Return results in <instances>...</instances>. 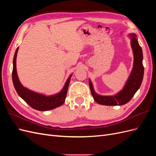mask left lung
<instances>
[{"label": "left lung", "mask_w": 156, "mask_h": 156, "mask_svg": "<svg viewBox=\"0 0 156 156\" xmlns=\"http://www.w3.org/2000/svg\"><path fill=\"white\" fill-rule=\"evenodd\" d=\"M129 36L131 40V46L133 50L134 61L131 72L123 89L114 96L99 95L94 91L91 80L89 79L88 83L91 94L94 100L99 104L108 106L124 105L131 100L141 85L144 76L143 51L139 44L136 35L132 33Z\"/></svg>", "instance_id": "1"}]
</instances>
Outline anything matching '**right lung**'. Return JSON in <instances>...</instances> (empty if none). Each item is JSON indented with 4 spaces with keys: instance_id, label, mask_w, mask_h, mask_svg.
Here are the masks:
<instances>
[{
    "instance_id": "obj_1",
    "label": "right lung",
    "mask_w": 156,
    "mask_h": 156,
    "mask_svg": "<svg viewBox=\"0 0 156 156\" xmlns=\"http://www.w3.org/2000/svg\"><path fill=\"white\" fill-rule=\"evenodd\" d=\"M19 48H17L13 60L12 81L16 92L23 100L32 108L37 111H45L62 105L65 101L67 95L69 84L72 74L69 75L62 90L58 94L51 96H45L28 89L22 85L19 79L16 69V58Z\"/></svg>"
}]
</instances>
